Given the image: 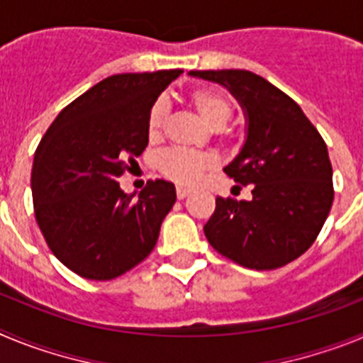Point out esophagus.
Wrapping results in <instances>:
<instances>
[{
	"label": "esophagus",
	"instance_id": "1",
	"mask_svg": "<svg viewBox=\"0 0 363 363\" xmlns=\"http://www.w3.org/2000/svg\"><path fill=\"white\" fill-rule=\"evenodd\" d=\"M189 194H191V191H189V189H182V187L176 189V196H178V200H184V198H187Z\"/></svg>",
	"mask_w": 363,
	"mask_h": 363
}]
</instances>
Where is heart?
Returning a JSON list of instances; mask_svg holds the SVG:
<instances>
[{"instance_id":"heart-1","label":"heart","mask_w":363,"mask_h":363,"mask_svg":"<svg viewBox=\"0 0 363 363\" xmlns=\"http://www.w3.org/2000/svg\"><path fill=\"white\" fill-rule=\"evenodd\" d=\"M189 101L196 108L198 114L207 123L218 129L225 130L227 120L233 114V101L225 92L211 89V86H194L187 92ZM167 104L163 99H156L147 112V130L150 138H158L163 130L167 118ZM156 167L165 178L178 185H196L201 176L214 167V158L209 154L191 152V150L171 149L165 150L156 160Z\"/></svg>"}]
</instances>
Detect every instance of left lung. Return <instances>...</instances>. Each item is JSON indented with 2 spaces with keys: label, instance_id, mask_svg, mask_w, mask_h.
<instances>
[{
  "label": "left lung",
  "instance_id": "obj_1",
  "mask_svg": "<svg viewBox=\"0 0 363 363\" xmlns=\"http://www.w3.org/2000/svg\"><path fill=\"white\" fill-rule=\"evenodd\" d=\"M229 89L245 112L247 138L223 169L236 184H252V200L216 198L205 236L243 267L287 265L314 243L331 211L333 167L323 138L300 105L249 70H191Z\"/></svg>",
  "mask_w": 363,
  "mask_h": 363
}]
</instances>
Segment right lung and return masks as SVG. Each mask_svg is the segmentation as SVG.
<instances>
[{"instance_id": "add662e5", "label": "right lung", "mask_w": 363, "mask_h": 363, "mask_svg": "<svg viewBox=\"0 0 363 363\" xmlns=\"http://www.w3.org/2000/svg\"><path fill=\"white\" fill-rule=\"evenodd\" d=\"M184 70L114 74L67 105L32 165L34 214L47 245L86 280H112L152 252L176 201L171 182H147L138 200L118 178L149 143L147 112Z\"/></svg>"}]
</instances>
